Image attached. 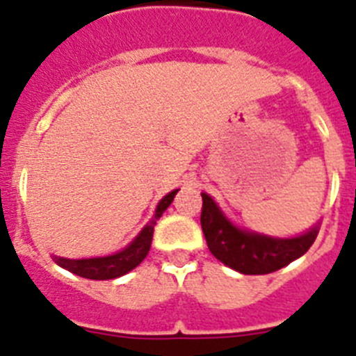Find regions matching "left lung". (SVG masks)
<instances>
[{"instance_id":"obj_1","label":"left lung","mask_w":356,"mask_h":356,"mask_svg":"<svg viewBox=\"0 0 356 356\" xmlns=\"http://www.w3.org/2000/svg\"><path fill=\"white\" fill-rule=\"evenodd\" d=\"M201 228L210 253L242 275H267L300 259L319 234V225L298 237L278 238L237 228L228 221L209 194L201 193Z\"/></svg>"}]
</instances>
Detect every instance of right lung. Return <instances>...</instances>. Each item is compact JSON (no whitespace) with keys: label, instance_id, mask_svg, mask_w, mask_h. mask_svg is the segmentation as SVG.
<instances>
[{"label":"right lung","instance_id":"obj_1","mask_svg":"<svg viewBox=\"0 0 356 356\" xmlns=\"http://www.w3.org/2000/svg\"><path fill=\"white\" fill-rule=\"evenodd\" d=\"M176 193H178V188L160 200L153 219L140 229V234L124 250L118 251L114 254H108V257H96V259L71 260L55 257V262L60 267H64V269H67V271L89 280H114L122 275H127V273H130L131 269H135V267L146 259L147 251L151 248V238H153V229H155L156 219L162 216L163 210L171 205Z\"/></svg>","mask_w":356,"mask_h":356}]
</instances>
